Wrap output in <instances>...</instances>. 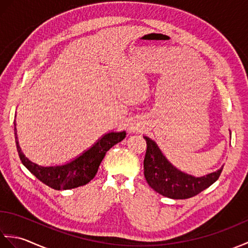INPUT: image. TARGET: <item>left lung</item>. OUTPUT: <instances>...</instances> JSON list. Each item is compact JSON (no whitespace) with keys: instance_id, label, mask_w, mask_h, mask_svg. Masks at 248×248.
I'll list each match as a JSON object with an SVG mask.
<instances>
[{"instance_id":"obj_1","label":"left lung","mask_w":248,"mask_h":248,"mask_svg":"<svg viewBox=\"0 0 248 248\" xmlns=\"http://www.w3.org/2000/svg\"><path fill=\"white\" fill-rule=\"evenodd\" d=\"M147 150L144 160V175L149 186L163 196L171 199H186L202 192L217 180L219 170L202 177H195L178 170L166 159L154 140L144 135Z\"/></svg>"}]
</instances>
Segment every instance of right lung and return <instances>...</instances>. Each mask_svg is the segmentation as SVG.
<instances>
[{"mask_svg":"<svg viewBox=\"0 0 248 248\" xmlns=\"http://www.w3.org/2000/svg\"><path fill=\"white\" fill-rule=\"evenodd\" d=\"M16 117V116H15ZM15 124V139L17 150L22 164L33 173V175L46 186L61 191V189H70L85 186L93 179L98 171L100 163L102 162L105 154L116 144L125 138V131L120 132H108L102 135L91 148H88L76 159L62 165L41 166L31 162L21 150L19 145L17 128Z\"/></svg>","mask_w":248,"mask_h":248,"instance_id":"add662e5","label":"right lung"}]
</instances>
